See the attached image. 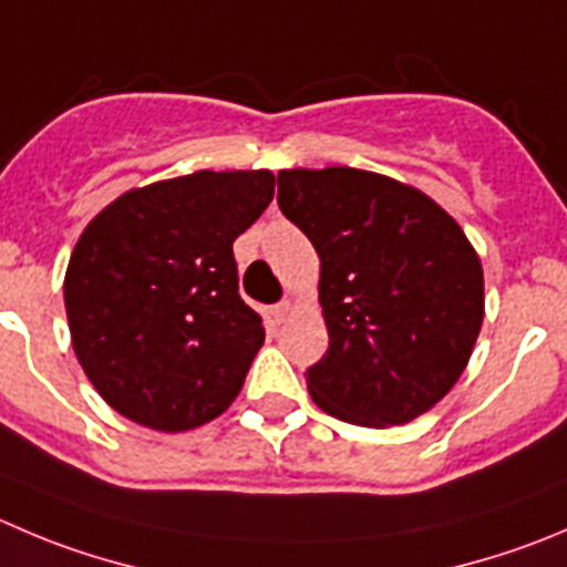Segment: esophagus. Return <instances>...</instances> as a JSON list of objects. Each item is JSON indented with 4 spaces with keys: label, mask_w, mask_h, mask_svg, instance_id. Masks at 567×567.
Here are the masks:
<instances>
[{
    "label": "esophagus",
    "mask_w": 567,
    "mask_h": 567,
    "mask_svg": "<svg viewBox=\"0 0 567 567\" xmlns=\"http://www.w3.org/2000/svg\"><path fill=\"white\" fill-rule=\"evenodd\" d=\"M292 315H295V303H292V300H284V303L272 306L275 322H287Z\"/></svg>",
    "instance_id": "34e87169"
}]
</instances>
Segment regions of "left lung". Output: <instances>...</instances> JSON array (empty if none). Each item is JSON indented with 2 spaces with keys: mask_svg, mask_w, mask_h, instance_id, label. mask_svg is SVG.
Listing matches in <instances>:
<instances>
[{
  "mask_svg": "<svg viewBox=\"0 0 567 567\" xmlns=\"http://www.w3.org/2000/svg\"><path fill=\"white\" fill-rule=\"evenodd\" d=\"M278 206L320 256L328 350L306 370L322 412L403 425L449 395L484 320V272L429 194L379 172L280 169Z\"/></svg>",
  "mask_w": 567,
  "mask_h": 567,
  "instance_id": "1",
  "label": "left lung"
}]
</instances>
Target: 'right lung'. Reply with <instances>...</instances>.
Here are the masks:
<instances>
[{"mask_svg": "<svg viewBox=\"0 0 567 567\" xmlns=\"http://www.w3.org/2000/svg\"><path fill=\"white\" fill-rule=\"evenodd\" d=\"M269 169L192 172L131 188L74 245L63 280L80 368L147 429H197L239 395L264 344L234 241L269 206Z\"/></svg>", "mask_w": 567, "mask_h": 567, "instance_id": "right-lung-1", "label": "right lung"}]
</instances>
